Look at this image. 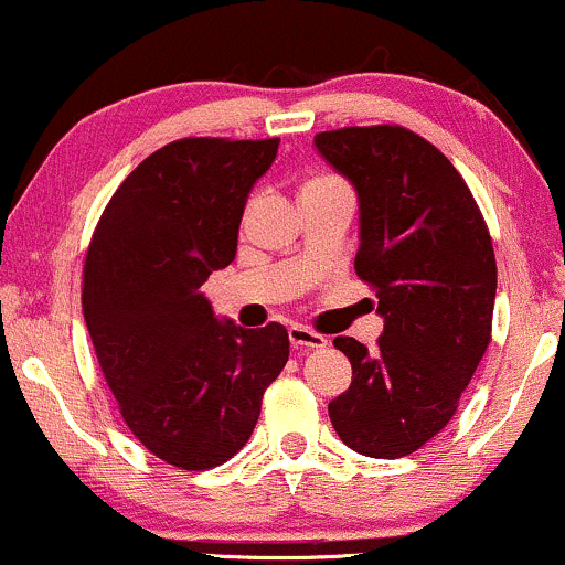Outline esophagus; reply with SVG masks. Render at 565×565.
I'll use <instances>...</instances> for the list:
<instances>
[{
  "label": "esophagus",
  "instance_id": "34e87169",
  "mask_svg": "<svg viewBox=\"0 0 565 565\" xmlns=\"http://www.w3.org/2000/svg\"><path fill=\"white\" fill-rule=\"evenodd\" d=\"M289 342L291 348L300 350V353H308V350H319L327 345V337L313 332L308 327H289Z\"/></svg>",
  "mask_w": 565,
  "mask_h": 565
}]
</instances>
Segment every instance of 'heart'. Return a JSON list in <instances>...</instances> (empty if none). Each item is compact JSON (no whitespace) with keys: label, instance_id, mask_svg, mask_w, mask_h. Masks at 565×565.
Listing matches in <instances>:
<instances>
[{"label":"heart","instance_id":"heart-1","mask_svg":"<svg viewBox=\"0 0 565 565\" xmlns=\"http://www.w3.org/2000/svg\"><path fill=\"white\" fill-rule=\"evenodd\" d=\"M316 191H348V185L342 183L340 178H332V174H319V178H310L308 183L302 185V193H316ZM300 193V196H302ZM252 215V204L246 206V215H244V223L249 220Z\"/></svg>","mask_w":565,"mask_h":565}]
</instances>
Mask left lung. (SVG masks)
<instances>
[{
    "label": "left lung",
    "instance_id": "1",
    "mask_svg": "<svg viewBox=\"0 0 565 565\" xmlns=\"http://www.w3.org/2000/svg\"><path fill=\"white\" fill-rule=\"evenodd\" d=\"M313 142L359 193L355 274L385 319L372 353L334 337L353 382L329 417L353 451L406 457L449 425L489 348L494 246L462 174L412 129L342 127Z\"/></svg>",
    "mask_w": 565,
    "mask_h": 565
}]
</instances>
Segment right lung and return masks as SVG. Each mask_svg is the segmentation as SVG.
<instances>
[{
	"label": "right lung",
	"mask_w": 565,
	"mask_h": 565,
	"mask_svg": "<svg viewBox=\"0 0 565 565\" xmlns=\"http://www.w3.org/2000/svg\"><path fill=\"white\" fill-rule=\"evenodd\" d=\"M278 138H183L142 159L103 210L82 310L132 436L180 470L228 462L289 361L281 323L217 321L201 284L236 257L252 185Z\"/></svg>",
	"instance_id": "add662e5"
}]
</instances>
